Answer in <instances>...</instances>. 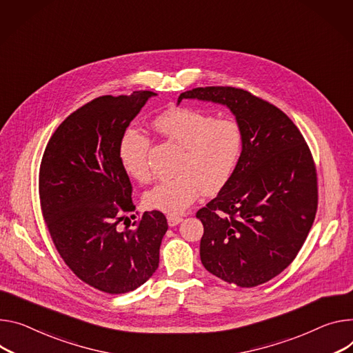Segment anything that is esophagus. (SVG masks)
Returning <instances> with one entry per match:
<instances>
[{
  "label": "esophagus",
  "instance_id": "1",
  "mask_svg": "<svg viewBox=\"0 0 353 353\" xmlns=\"http://www.w3.org/2000/svg\"><path fill=\"white\" fill-rule=\"evenodd\" d=\"M181 219L183 218L180 215H168V222H169L170 227H176L177 223L181 222Z\"/></svg>",
  "mask_w": 353,
  "mask_h": 353
}]
</instances>
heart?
Instances as JSON below:
<instances>
[{
  "label": "heart",
  "instance_id": "1",
  "mask_svg": "<svg viewBox=\"0 0 353 353\" xmlns=\"http://www.w3.org/2000/svg\"><path fill=\"white\" fill-rule=\"evenodd\" d=\"M153 130L181 148V154L173 170L176 176L146 191V207L176 215L193 204L200 193L215 194L231 181L243 150V131L235 119L180 107L157 115ZM149 150L150 138L138 128L126 130L119 142L121 163L139 183L152 179Z\"/></svg>",
  "mask_w": 353,
  "mask_h": 353
}]
</instances>
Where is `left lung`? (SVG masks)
<instances>
[{
  "label": "left lung",
  "mask_w": 353,
  "mask_h": 353,
  "mask_svg": "<svg viewBox=\"0 0 353 353\" xmlns=\"http://www.w3.org/2000/svg\"><path fill=\"white\" fill-rule=\"evenodd\" d=\"M227 105L243 131L231 181L196 216L204 268L221 280L256 287L280 274L304 245L318 207L311 150L280 108L243 88L197 87L180 94Z\"/></svg>",
  "instance_id": "1"
}]
</instances>
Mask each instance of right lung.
<instances>
[{"label":"right lung","instance_id":"1","mask_svg":"<svg viewBox=\"0 0 353 353\" xmlns=\"http://www.w3.org/2000/svg\"><path fill=\"white\" fill-rule=\"evenodd\" d=\"M152 95L143 90L84 104L59 125L39 168L41 210L56 250L81 281L108 294L132 292L156 272L168 231L156 210L143 212L135 230L118 228L135 210L119 142Z\"/></svg>","mask_w":353,"mask_h":353}]
</instances>
